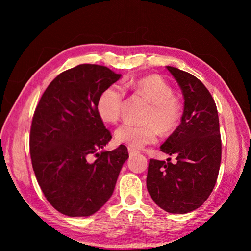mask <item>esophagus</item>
Instances as JSON below:
<instances>
[{
    "instance_id": "esophagus-1",
    "label": "esophagus",
    "mask_w": 251,
    "mask_h": 251,
    "mask_svg": "<svg viewBox=\"0 0 251 251\" xmlns=\"http://www.w3.org/2000/svg\"><path fill=\"white\" fill-rule=\"evenodd\" d=\"M128 153H129V156H134V155H136V154L139 153V151H137L132 148H128Z\"/></svg>"
}]
</instances>
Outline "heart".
<instances>
[{
    "mask_svg": "<svg viewBox=\"0 0 251 251\" xmlns=\"http://www.w3.org/2000/svg\"><path fill=\"white\" fill-rule=\"evenodd\" d=\"M124 92L145 98L150 105L145 115V125L137 126L124 123L115 130V140L130 148L140 149L155 143L159 134L169 135L178 128L182 120V104L174 97L172 86L158 75L149 74L129 78L103 89L97 100V111L101 119L108 123L119 121L124 104Z\"/></svg>",
    "mask_w": 251,
    "mask_h": 251,
    "instance_id": "heart-1",
    "label": "heart"
}]
</instances>
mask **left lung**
I'll return each mask as SVG.
<instances>
[{"instance_id": "8db88e82", "label": "left lung", "mask_w": 251, "mask_h": 251, "mask_svg": "<svg viewBox=\"0 0 251 251\" xmlns=\"http://www.w3.org/2000/svg\"><path fill=\"white\" fill-rule=\"evenodd\" d=\"M182 89L181 124L161 147L176 155L173 164L151 158L147 188L157 206L170 214H186L201 207L217 182L221 162L218 111L209 90L189 72L166 67Z\"/></svg>"}]
</instances>
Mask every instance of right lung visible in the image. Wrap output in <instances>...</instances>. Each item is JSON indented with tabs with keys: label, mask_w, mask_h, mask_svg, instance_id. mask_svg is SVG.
I'll return each mask as SVG.
<instances>
[{
	"label": "right lung",
	"mask_w": 251,
	"mask_h": 251,
	"mask_svg": "<svg viewBox=\"0 0 251 251\" xmlns=\"http://www.w3.org/2000/svg\"><path fill=\"white\" fill-rule=\"evenodd\" d=\"M120 77L104 66H76L52 79L36 105L30 129L32 167L46 200L63 215L87 217L98 211L129 157L123 145L98 152L112 135L97 100Z\"/></svg>",
	"instance_id": "obj_1"
}]
</instances>
